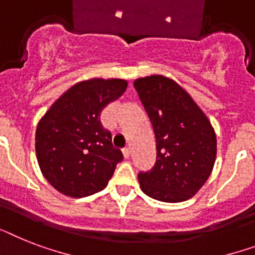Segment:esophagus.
Segmentation results:
<instances>
[{
    "label": "esophagus",
    "instance_id": "esophagus-1",
    "mask_svg": "<svg viewBox=\"0 0 255 255\" xmlns=\"http://www.w3.org/2000/svg\"><path fill=\"white\" fill-rule=\"evenodd\" d=\"M129 154H131V149H129V148H124L123 149L124 158H128V157H129Z\"/></svg>",
    "mask_w": 255,
    "mask_h": 255
}]
</instances>
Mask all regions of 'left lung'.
I'll return each mask as SVG.
<instances>
[{
	"mask_svg": "<svg viewBox=\"0 0 255 255\" xmlns=\"http://www.w3.org/2000/svg\"><path fill=\"white\" fill-rule=\"evenodd\" d=\"M156 136L154 166L137 174L153 199H190L208 179L216 158V134L192 98L170 78L150 76L133 82Z\"/></svg>",
	"mask_w": 255,
	"mask_h": 255,
	"instance_id": "1",
	"label": "left lung"
}]
</instances>
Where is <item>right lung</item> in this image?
<instances>
[{"mask_svg": "<svg viewBox=\"0 0 255 255\" xmlns=\"http://www.w3.org/2000/svg\"><path fill=\"white\" fill-rule=\"evenodd\" d=\"M126 89L124 80L80 82L64 93L39 122L35 136L39 166L57 191L84 198L107 186L123 153L113 146L101 113Z\"/></svg>", "mask_w": 255, "mask_h": 255, "instance_id": "obj_1", "label": "right lung"}]
</instances>
